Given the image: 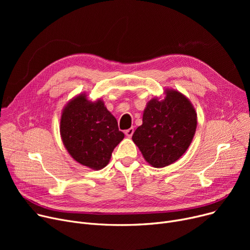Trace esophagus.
<instances>
[{"mask_svg": "<svg viewBox=\"0 0 250 250\" xmlns=\"http://www.w3.org/2000/svg\"><path fill=\"white\" fill-rule=\"evenodd\" d=\"M134 132H135V129L133 128V127H130V128H128V129H126L125 130V136L127 137V138H132V136H133V134H134Z\"/></svg>", "mask_w": 250, "mask_h": 250, "instance_id": "34e87169", "label": "esophagus"}]
</instances>
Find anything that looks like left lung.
Instances as JSON below:
<instances>
[{
    "label": "left lung",
    "mask_w": 250,
    "mask_h": 250,
    "mask_svg": "<svg viewBox=\"0 0 250 250\" xmlns=\"http://www.w3.org/2000/svg\"><path fill=\"white\" fill-rule=\"evenodd\" d=\"M164 98L148 101L143 124L133 141L145 160L155 168L177 161L194 137L198 117L189 99L174 89H165Z\"/></svg>",
    "instance_id": "1"
}]
</instances>
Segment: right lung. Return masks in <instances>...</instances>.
Instances as JSON below:
<instances>
[{"label":"right lung","instance_id":"add662e5","mask_svg":"<svg viewBox=\"0 0 250 250\" xmlns=\"http://www.w3.org/2000/svg\"><path fill=\"white\" fill-rule=\"evenodd\" d=\"M60 133L72 158L93 170L108 164L112 151L125 138L103 100L90 101L86 93L75 96L63 107Z\"/></svg>","mask_w":250,"mask_h":250}]
</instances>
